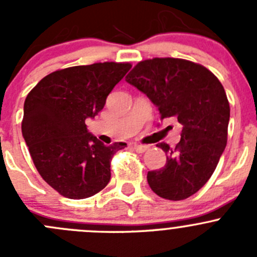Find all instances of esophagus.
Returning <instances> with one entry per match:
<instances>
[{
    "mask_svg": "<svg viewBox=\"0 0 257 257\" xmlns=\"http://www.w3.org/2000/svg\"><path fill=\"white\" fill-rule=\"evenodd\" d=\"M133 149L136 150V152L138 153H144L145 150L148 149L147 145H143V144H133Z\"/></svg>",
    "mask_w": 257,
    "mask_h": 257,
    "instance_id": "1",
    "label": "esophagus"
}]
</instances>
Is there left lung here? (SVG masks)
<instances>
[{
	"label": "left lung",
	"instance_id": "1",
	"mask_svg": "<svg viewBox=\"0 0 257 257\" xmlns=\"http://www.w3.org/2000/svg\"><path fill=\"white\" fill-rule=\"evenodd\" d=\"M125 80L147 94L160 118L175 116L183 126L177 147L157 145L167 163L148 172V184L168 200L194 195L215 172L227 143L230 105L224 87L201 64L170 57L139 62Z\"/></svg>",
	"mask_w": 257,
	"mask_h": 257
}]
</instances>
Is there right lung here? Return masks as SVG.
<instances>
[{"label": "right lung", "instance_id": "right-lung-1", "mask_svg": "<svg viewBox=\"0 0 257 257\" xmlns=\"http://www.w3.org/2000/svg\"><path fill=\"white\" fill-rule=\"evenodd\" d=\"M131 68L104 62L58 69L27 94L22 136L41 177L64 198H89L109 183L113 155L126 144L104 145L88 133L85 119L103 109Z\"/></svg>", "mask_w": 257, "mask_h": 257}]
</instances>
